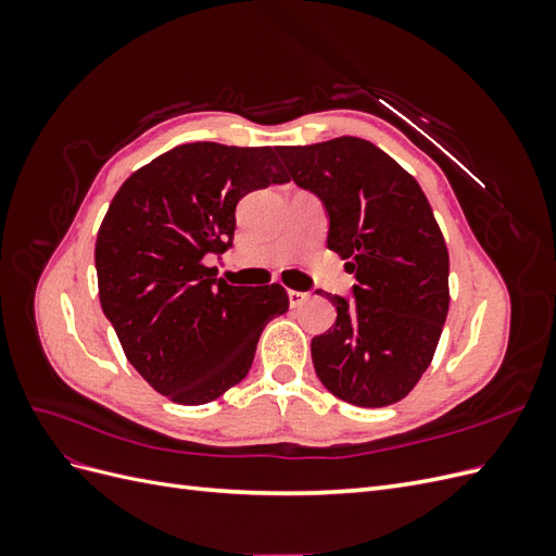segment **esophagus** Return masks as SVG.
<instances>
[{
    "label": "esophagus",
    "mask_w": 556,
    "mask_h": 556,
    "mask_svg": "<svg viewBox=\"0 0 556 556\" xmlns=\"http://www.w3.org/2000/svg\"><path fill=\"white\" fill-rule=\"evenodd\" d=\"M288 296H290V306H292V308H299V306L304 304V301L308 299L306 292H299V290H290Z\"/></svg>",
    "instance_id": "esophagus-1"
}]
</instances>
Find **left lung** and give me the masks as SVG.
I'll return each mask as SVG.
<instances>
[{
    "instance_id": "obj_1",
    "label": "left lung",
    "mask_w": 556,
    "mask_h": 556,
    "mask_svg": "<svg viewBox=\"0 0 556 556\" xmlns=\"http://www.w3.org/2000/svg\"><path fill=\"white\" fill-rule=\"evenodd\" d=\"M288 180L327 208V245L355 299L327 294L336 325L311 343L315 374L352 406L406 396L433 359L450 308V255L419 182L371 141L278 146Z\"/></svg>"
}]
</instances>
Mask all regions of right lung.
Listing matches in <instances>:
<instances>
[{"mask_svg":"<svg viewBox=\"0 0 556 556\" xmlns=\"http://www.w3.org/2000/svg\"><path fill=\"white\" fill-rule=\"evenodd\" d=\"M288 182L274 148L185 143L134 172L97 233L102 311L155 392L201 406L241 382L268 319L290 308L278 282L233 288L204 257L231 245L237 204Z\"/></svg>","mask_w":556,"mask_h":556,"instance_id":"obj_1","label":"right lung"}]
</instances>
